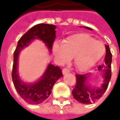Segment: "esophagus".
<instances>
[{
    "instance_id": "esophagus-1",
    "label": "esophagus",
    "mask_w": 120,
    "mask_h": 120,
    "mask_svg": "<svg viewBox=\"0 0 120 120\" xmlns=\"http://www.w3.org/2000/svg\"><path fill=\"white\" fill-rule=\"evenodd\" d=\"M69 72H70L69 71V69H66V68H65V69H63V74L64 75H65L68 74Z\"/></svg>"
}]
</instances>
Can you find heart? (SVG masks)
<instances>
[{
    "instance_id": "1",
    "label": "heart",
    "mask_w": 120,
    "mask_h": 120,
    "mask_svg": "<svg viewBox=\"0 0 120 120\" xmlns=\"http://www.w3.org/2000/svg\"><path fill=\"white\" fill-rule=\"evenodd\" d=\"M105 52V47L101 41L85 33L69 36L63 44L55 43L53 46V53L59 62L65 63L73 57V63L80 72L94 67Z\"/></svg>"
}]
</instances>
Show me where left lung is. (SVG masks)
Wrapping results in <instances>:
<instances>
[{
	"instance_id": "1",
	"label": "left lung",
	"mask_w": 120,
	"mask_h": 120,
	"mask_svg": "<svg viewBox=\"0 0 120 120\" xmlns=\"http://www.w3.org/2000/svg\"><path fill=\"white\" fill-rule=\"evenodd\" d=\"M82 27V26H81ZM86 29L92 30L91 28L84 26ZM106 54L105 63L99 65L98 71L101 74L103 78L102 83L100 86H96L90 81V73L83 75H76V85L72 91L73 98L79 103L91 104L99 99L106 91L109 82L111 79V64L112 55L110 52L109 45H105Z\"/></svg>"
}]
</instances>
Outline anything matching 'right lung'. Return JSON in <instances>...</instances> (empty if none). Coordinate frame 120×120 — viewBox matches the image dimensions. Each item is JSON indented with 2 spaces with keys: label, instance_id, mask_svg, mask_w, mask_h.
Masks as SVG:
<instances>
[{
  "label": "right lung",
  "instance_id": "right-lung-1",
  "mask_svg": "<svg viewBox=\"0 0 120 120\" xmlns=\"http://www.w3.org/2000/svg\"><path fill=\"white\" fill-rule=\"evenodd\" d=\"M56 26L39 24L28 30L18 41L14 53L12 79L17 92L28 104H42L49 97L55 83L63 77L62 70L57 66L49 63L43 75L37 80L25 82L19 73V56L22 50L29 47L35 40L41 41L51 54L53 43L56 37Z\"/></svg>",
  "mask_w": 120,
  "mask_h": 120
}]
</instances>
